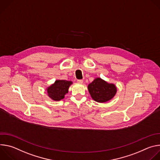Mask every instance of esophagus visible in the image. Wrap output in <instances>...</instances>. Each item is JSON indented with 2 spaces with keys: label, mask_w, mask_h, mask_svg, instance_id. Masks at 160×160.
<instances>
[{
  "label": "esophagus",
  "mask_w": 160,
  "mask_h": 160,
  "mask_svg": "<svg viewBox=\"0 0 160 160\" xmlns=\"http://www.w3.org/2000/svg\"><path fill=\"white\" fill-rule=\"evenodd\" d=\"M77 82L79 83H82L83 82V80H78Z\"/></svg>",
  "instance_id": "obj_1"
}]
</instances>
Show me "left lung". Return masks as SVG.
Masks as SVG:
<instances>
[{
  "mask_svg": "<svg viewBox=\"0 0 160 160\" xmlns=\"http://www.w3.org/2000/svg\"><path fill=\"white\" fill-rule=\"evenodd\" d=\"M88 92L92 98L98 102H106L111 100L117 93V87L109 83L101 78H96L88 85Z\"/></svg>",
  "mask_w": 160,
  "mask_h": 160,
  "instance_id": "left-lung-1",
  "label": "left lung"
}]
</instances>
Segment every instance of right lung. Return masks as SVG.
<instances>
[{"label": "right lung", "mask_w": 160, "mask_h": 160, "mask_svg": "<svg viewBox=\"0 0 160 160\" xmlns=\"http://www.w3.org/2000/svg\"><path fill=\"white\" fill-rule=\"evenodd\" d=\"M73 83L72 81L58 80L47 88L48 95L54 101H60L68 92V88Z\"/></svg>", "instance_id": "add662e5"}]
</instances>
